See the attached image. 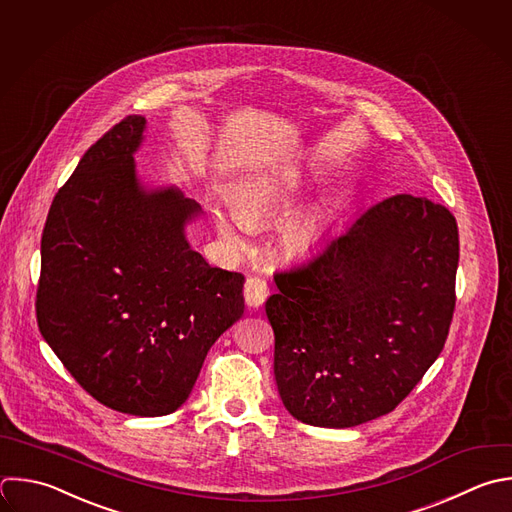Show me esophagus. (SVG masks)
I'll return each instance as SVG.
<instances>
[{
    "label": "esophagus",
    "mask_w": 512,
    "mask_h": 512,
    "mask_svg": "<svg viewBox=\"0 0 512 512\" xmlns=\"http://www.w3.org/2000/svg\"><path fill=\"white\" fill-rule=\"evenodd\" d=\"M266 296H268V284H266V280L256 278V276H250V278L246 280V284H244V298H246V304H248L250 308H258V306L264 304Z\"/></svg>",
    "instance_id": "1"
}]
</instances>
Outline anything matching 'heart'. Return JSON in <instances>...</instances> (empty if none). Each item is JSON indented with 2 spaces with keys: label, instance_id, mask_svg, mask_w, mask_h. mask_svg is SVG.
Here are the masks:
<instances>
[{
  "label": "heart",
  "instance_id": "b5f03b06",
  "mask_svg": "<svg viewBox=\"0 0 512 512\" xmlns=\"http://www.w3.org/2000/svg\"><path fill=\"white\" fill-rule=\"evenodd\" d=\"M312 176L306 170L290 168V170H276L246 182L236 194L238 210H216L214 220L220 234L230 240L238 242L240 232L250 228V220H260L266 216L276 214L282 210L294 196H298L310 184ZM322 224L320 216L308 212L294 218L284 230V242L294 250L310 248L320 236Z\"/></svg>",
  "mask_w": 512,
  "mask_h": 512
}]
</instances>
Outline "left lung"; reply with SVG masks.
<instances>
[{
	"label": "left lung",
	"instance_id": "obj_1",
	"mask_svg": "<svg viewBox=\"0 0 512 512\" xmlns=\"http://www.w3.org/2000/svg\"><path fill=\"white\" fill-rule=\"evenodd\" d=\"M456 268L454 216L396 194L276 272L266 316L286 410L324 428L392 412L444 348Z\"/></svg>",
	"mask_w": 512,
	"mask_h": 512
}]
</instances>
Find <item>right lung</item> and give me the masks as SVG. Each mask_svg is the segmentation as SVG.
Here are the masks:
<instances>
[{
    "mask_svg": "<svg viewBox=\"0 0 512 512\" xmlns=\"http://www.w3.org/2000/svg\"><path fill=\"white\" fill-rule=\"evenodd\" d=\"M146 118L128 116L80 160L42 234L38 326L104 406L164 416L190 396L212 344L244 314V276L190 248L200 204L148 190L134 152Z\"/></svg>",
    "mask_w": 512,
    "mask_h": 512,
    "instance_id": "add662e5",
    "label": "right lung"
}]
</instances>
